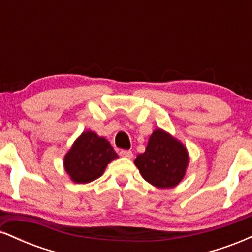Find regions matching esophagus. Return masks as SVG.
I'll return each mask as SVG.
<instances>
[{"mask_svg":"<svg viewBox=\"0 0 252 252\" xmlns=\"http://www.w3.org/2000/svg\"><path fill=\"white\" fill-rule=\"evenodd\" d=\"M120 155L122 156V158H132V152H131V150H126V149H122V150H120Z\"/></svg>","mask_w":252,"mask_h":252,"instance_id":"esophagus-1","label":"esophagus"}]
</instances>
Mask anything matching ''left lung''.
Here are the masks:
<instances>
[{
  "label": "left lung",
  "instance_id": "obj_1",
  "mask_svg": "<svg viewBox=\"0 0 252 252\" xmlns=\"http://www.w3.org/2000/svg\"><path fill=\"white\" fill-rule=\"evenodd\" d=\"M135 164L146 181L158 189H172L184 179L189 166V153L180 141L162 129L150 135L143 154Z\"/></svg>",
  "mask_w": 252,
  "mask_h": 252
}]
</instances>
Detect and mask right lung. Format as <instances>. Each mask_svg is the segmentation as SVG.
<instances>
[{
  "label": "right lung",
  "mask_w": 252,
  "mask_h": 252,
  "mask_svg": "<svg viewBox=\"0 0 252 252\" xmlns=\"http://www.w3.org/2000/svg\"><path fill=\"white\" fill-rule=\"evenodd\" d=\"M117 158L108 140L88 130L77 138L65 155L63 166L72 181L88 184L99 178L108 163Z\"/></svg>",
  "instance_id": "add662e5"
}]
</instances>
